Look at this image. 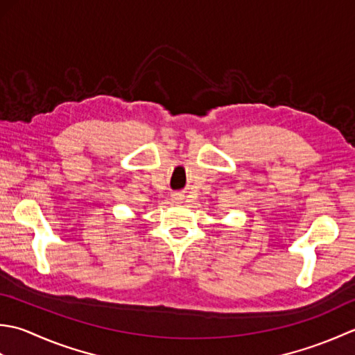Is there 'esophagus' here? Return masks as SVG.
I'll use <instances>...</instances> for the list:
<instances>
[{
	"label": "esophagus",
	"mask_w": 355,
	"mask_h": 355,
	"mask_svg": "<svg viewBox=\"0 0 355 355\" xmlns=\"http://www.w3.org/2000/svg\"><path fill=\"white\" fill-rule=\"evenodd\" d=\"M180 199H182V198H180V196H175V200H180Z\"/></svg>",
	"instance_id": "1"
}]
</instances>
